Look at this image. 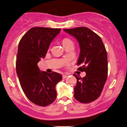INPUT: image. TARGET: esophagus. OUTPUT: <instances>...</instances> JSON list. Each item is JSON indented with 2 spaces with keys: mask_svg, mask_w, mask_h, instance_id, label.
<instances>
[{
  "mask_svg": "<svg viewBox=\"0 0 127 127\" xmlns=\"http://www.w3.org/2000/svg\"><path fill=\"white\" fill-rule=\"evenodd\" d=\"M67 75H66V74L63 75V79H65V78H67Z\"/></svg>",
  "mask_w": 127,
  "mask_h": 127,
  "instance_id": "obj_1",
  "label": "esophagus"
}]
</instances>
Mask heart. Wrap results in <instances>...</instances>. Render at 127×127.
Segmentation results:
<instances>
[{
  "instance_id": "heart-1",
  "label": "heart",
  "mask_w": 127,
  "mask_h": 127,
  "mask_svg": "<svg viewBox=\"0 0 127 127\" xmlns=\"http://www.w3.org/2000/svg\"><path fill=\"white\" fill-rule=\"evenodd\" d=\"M62 44L64 46V47H66L70 46V45L73 44V42L71 39L69 38H64L62 40Z\"/></svg>"
}]
</instances>
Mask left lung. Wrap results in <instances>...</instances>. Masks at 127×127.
Returning a JSON list of instances; mask_svg holds the SVG:
<instances>
[{"instance_id": "1", "label": "left lung", "mask_w": 127, "mask_h": 127, "mask_svg": "<svg viewBox=\"0 0 127 127\" xmlns=\"http://www.w3.org/2000/svg\"><path fill=\"white\" fill-rule=\"evenodd\" d=\"M63 30L78 41L80 52L77 64L80 71L86 72L83 78L74 74L77 78L75 98L83 103L93 102L100 95L107 79V53L102 40L86 27Z\"/></svg>"}]
</instances>
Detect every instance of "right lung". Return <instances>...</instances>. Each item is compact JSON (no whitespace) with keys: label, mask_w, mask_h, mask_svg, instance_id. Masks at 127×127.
Returning <instances> with one entry per match:
<instances>
[{"label":"right lung","mask_w":127,"mask_h":127,"mask_svg":"<svg viewBox=\"0 0 127 127\" xmlns=\"http://www.w3.org/2000/svg\"><path fill=\"white\" fill-rule=\"evenodd\" d=\"M60 31V29L33 27L19 44L16 72L20 84L27 98L39 106H46L54 102L57 97L55 86L62 80L59 73L41 71L38 66Z\"/></svg>","instance_id":"1"}]
</instances>
